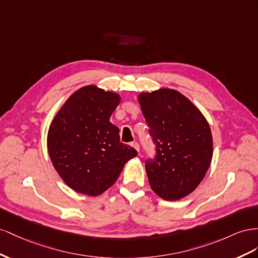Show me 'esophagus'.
<instances>
[{"label": "esophagus", "mask_w": 258, "mask_h": 258, "mask_svg": "<svg viewBox=\"0 0 258 258\" xmlns=\"http://www.w3.org/2000/svg\"><path fill=\"white\" fill-rule=\"evenodd\" d=\"M132 145V147H134V148L139 152V145H138V143H136V142H134V143H132L131 144Z\"/></svg>", "instance_id": "1"}]
</instances>
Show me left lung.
I'll return each mask as SVG.
<instances>
[{"label": "left lung", "instance_id": "obj_1", "mask_svg": "<svg viewBox=\"0 0 258 258\" xmlns=\"http://www.w3.org/2000/svg\"><path fill=\"white\" fill-rule=\"evenodd\" d=\"M138 102L157 146V159L146 162L150 187L163 200H180L200 185L210 167L209 122L192 101L170 87L139 93Z\"/></svg>", "mask_w": 258, "mask_h": 258}]
</instances>
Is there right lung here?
<instances>
[{"mask_svg": "<svg viewBox=\"0 0 258 258\" xmlns=\"http://www.w3.org/2000/svg\"><path fill=\"white\" fill-rule=\"evenodd\" d=\"M120 101L117 93L83 86L70 95L49 125L50 161L76 192L104 194L119 178L125 163L137 156L133 147L120 143L119 127L110 122Z\"/></svg>", "mask_w": 258, "mask_h": 258, "instance_id": "obj_1", "label": "right lung"}]
</instances>
